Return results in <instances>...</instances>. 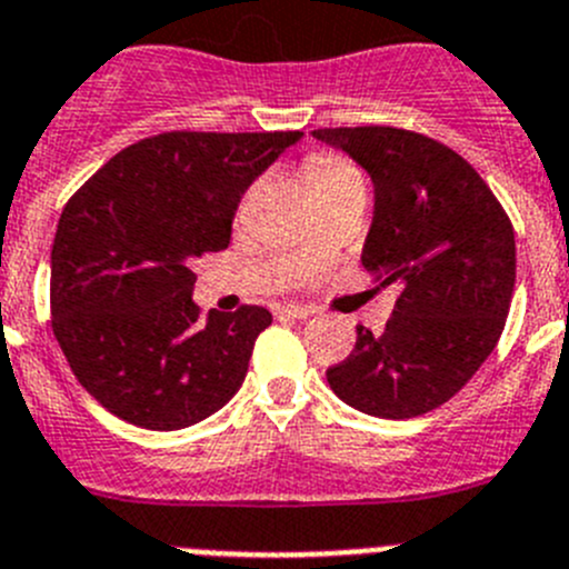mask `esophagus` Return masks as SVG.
I'll return each instance as SVG.
<instances>
[{"mask_svg":"<svg viewBox=\"0 0 569 569\" xmlns=\"http://www.w3.org/2000/svg\"><path fill=\"white\" fill-rule=\"evenodd\" d=\"M279 313L293 316V319H310V316H316V310L313 308H301V305H284V308H279Z\"/></svg>","mask_w":569,"mask_h":569,"instance_id":"obj_1","label":"esophagus"}]
</instances>
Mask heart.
<instances>
[{"label":"heart","instance_id":"1","mask_svg":"<svg viewBox=\"0 0 569 569\" xmlns=\"http://www.w3.org/2000/svg\"><path fill=\"white\" fill-rule=\"evenodd\" d=\"M308 182L316 193L325 190H339V188H361L365 190V179L353 164L341 159V156H313L305 168Z\"/></svg>","mask_w":569,"mask_h":569}]
</instances>
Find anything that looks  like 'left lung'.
<instances>
[{
  "label": "left lung",
  "mask_w": 569,
  "mask_h": 569,
  "mask_svg": "<svg viewBox=\"0 0 569 569\" xmlns=\"http://www.w3.org/2000/svg\"><path fill=\"white\" fill-rule=\"evenodd\" d=\"M373 182V222L361 264L396 284L381 336L328 370L345 405L379 419H413L453 399L505 330L516 288V236L501 204L456 150L413 130L319 128Z\"/></svg>",
  "instance_id": "1"
}]
</instances>
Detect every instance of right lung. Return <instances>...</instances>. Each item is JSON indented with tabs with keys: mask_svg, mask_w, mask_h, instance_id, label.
Wrapping results in <instances>:
<instances>
[{
	"mask_svg": "<svg viewBox=\"0 0 569 569\" xmlns=\"http://www.w3.org/2000/svg\"><path fill=\"white\" fill-rule=\"evenodd\" d=\"M173 130L130 144L59 216L53 336L79 385L119 419L182 430L222 410L273 316H199L193 261L230 244L241 196L301 139Z\"/></svg>",
	"mask_w": 569,
	"mask_h": 569,
	"instance_id": "add662e5",
	"label": "right lung"
}]
</instances>
